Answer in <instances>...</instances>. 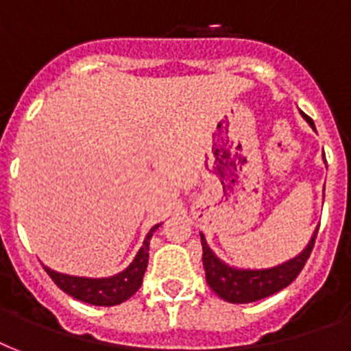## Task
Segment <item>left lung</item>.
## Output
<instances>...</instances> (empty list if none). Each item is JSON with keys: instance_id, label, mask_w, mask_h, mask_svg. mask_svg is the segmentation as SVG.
<instances>
[{"instance_id": "8db88e82", "label": "left lung", "mask_w": 351, "mask_h": 351, "mask_svg": "<svg viewBox=\"0 0 351 351\" xmlns=\"http://www.w3.org/2000/svg\"><path fill=\"white\" fill-rule=\"evenodd\" d=\"M304 118L313 127V121L308 117ZM317 231H319V228L300 255L284 262V264L269 267V269H239V267L228 266L209 250L208 242L204 239V234L200 233L202 262L209 288L213 289L220 299L228 300L231 304H247V302H255V300L266 299L269 295L277 293L299 277L306 261L310 258V253L313 250V244H315Z\"/></svg>"}]
</instances>
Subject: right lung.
Listing matches in <instances>:
<instances>
[{
	"label": "right lung",
	"mask_w": 351,
	"mask_h": 351,
	"mask_svg": "<svg viewBox=\"0 0 351 351\" xmlns=\"http://www.w3.org/2000/svg\"><path fill=\"white\" fill-rule=\"evenodd\" d=\"M158 226H153L151 231L147 233L143 245L134 256V261L129 266L120 271L118 275L107 278H87V277H73V275H65V273H58L51 267H45L49 277L54 280L58 288L63 289L65 293L74 297V299L87 302L93 306H117L125 302L129 297L136 293L140 286H142L143 273L147 269L149 262V240L153 233L158 230Z\"/></svg>",
	"instance_id": "obj_1"
}]
</instances>
